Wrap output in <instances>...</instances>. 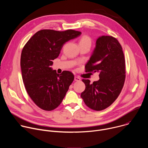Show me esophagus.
<instances>
[{
    "instance_id": "esophagus-1",
    "label": "esophagus",
    "mask_w": 148,
    "mask_h": 148,
    "mask_svg": "<svg viewBox=\"0 0 148 148\" xmlns=\"http://www.w3.org/2000/svg\"><path fill=\"white\" fill-rule=\"evenodd\" d=\"M74 80L76 81H79L81 80V78L77 76H75L74 77Z\"/></svg>"
}]
</instances>
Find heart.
<instances>
[{
	"label": "heart",
	"instance_id": "1",
	"mask_svg": "<svg viewBox=\"0 0 148 148\" xmlns=\"http://www.w3.org/2000/svg\"><path fill=\"white\" fill-rule=\"evenodd\" d=\"M91 38L88 36H83L79 40V45H88L91 46Z\"/></svg>",
	"mask_w": 148,
	"mask_h": 148
}]
</instances>
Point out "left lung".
<instances>
[{
    "label": "left lung",
    "mask_w": 148,
    "mask_h": 148,
    "mask_svg": "<svg viewBox=\"0 0 148 148\" xmlns=\"http://www.w3.org/2000/svg\"><path fill=\"white\" fill-rule=\"evenodd\" d=\"M85 70L86 73L98 72L99 79L91 83L82 79L86 89L81 97L90 108L105 110L118 97L125 80V60L118 40L110 36L99 37Z\"/></svg>",
    "instance_id": "1"
}]
</instances>
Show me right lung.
<instances>
[{"label": "right lung", "instance_id": "1", "mask_svg": "<svg viewBox=\"0 0 148 148\" xmlns=\"http://www.w3.org/2000/svg\"><path fill=\"white\" fill-rule=\"evenodd\" d=\"M81 34L74 30H41L23 48L20 58L23 81L29 97L40 108L52 111L64 99L74 79V74L69 71L57 74L50 66L63 45Z\"/></svg>", "mask_w": 148, "mask_h": 148}]
</instances>
